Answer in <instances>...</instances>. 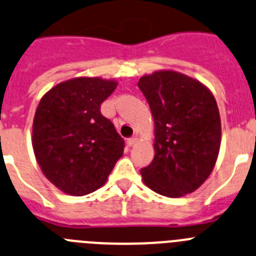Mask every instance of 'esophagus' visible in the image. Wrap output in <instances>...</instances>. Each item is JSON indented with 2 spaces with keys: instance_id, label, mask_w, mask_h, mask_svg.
Segmentation results:
<instances>
[{
  "instance_id": "esophagus-1",
  "label": "esophagus",
  "mask_w": 256,
  "mask_h": 256,
  "mask_svg": "<svg viewBox=\"0 0 256 256\" xmlns=\"http://www.w3.org/2000/svg\"><path fill=\"white\" fill-rule=\"evenodd\" d=\"M136 142H138V136H132V138H130V139H128V146H132V145H135Z\"/></svg>"
}]
</instances>
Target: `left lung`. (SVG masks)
<instances>
[{"instance_id":"1","label":"left lung","mask_w":256,"mask_h":256,"mask_svg":"<svg viewBox=\"0 0 256 256\" xmlns=\"http://www.w3.org/2000/svg\"><path fill=\"white\" fill-rule=\"evenodd\" d=\"M154 120V160L142 168L149 188L168 198L190 194L213 171L220 146L216 98L196 79L172 70L140 78Z\"/></svg>"}]
</instances>
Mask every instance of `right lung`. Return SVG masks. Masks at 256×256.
I'll use <instances>...</instances> for the list:
<instances>
[{"instance_id": "1", "label": "right lung", "mask_w": 256, "mask_h": 256, "mask_svg": "<svg viewBox=\"0 0 256 256\" xmlns=\"http://www.w3.org/2000/svg\"><path fill=\"white\" fill-rule=\"evenodd\" d=\"M116 80L74 78L48 90L36 107L32 144L43 174L65 194L102 188L122 156L125 142L100 104Z\"/></svg>"}]
</instances>
